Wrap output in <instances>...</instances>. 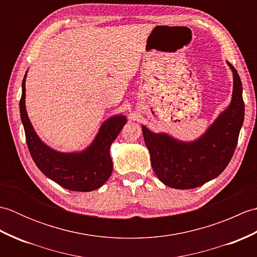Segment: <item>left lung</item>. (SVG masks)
Masks as SVG:
<instances>
[{
	"label": "left lung",
	"mask_w": 257,
	"mask_h": 257,
	"mask_svg": "<svg viewBox=\"0 0 257 257\" xmlns=\"http://www.w3.org/2000/svg\"><path fill=\"white\" fill-rule=\"evenodd\" d=\"M226 63L233 74L231 102L199 138L183 141L141 125L152 169L168 187L198 188L220 176L232 159L244 121V101L241 78L236 69Z\"/></svg>",
	"instance_id": "1"
}]
</instances>
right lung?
Masks as SVG:
<instances>
[{"instance_id":"add662e5","label":"right lung","mask_w":257,"mask_h":257,"mask_svg":"<svg viewBox=\"0 0 257 257\" xmlns=\"http://www.w3.org/2000/svg\"><path fill=\"white\" fill-rule=\"evenodd\" d=\"M26 76L27 70L22 81L20 112L27 147L35 165L44 176L67 190L89 192L100 188L111 176L110 146L127 122V117L113 114L107 118L90 145L83 150L57 151L47 146L33 128L25 106Z\"/></svg>"}]
</instances>
